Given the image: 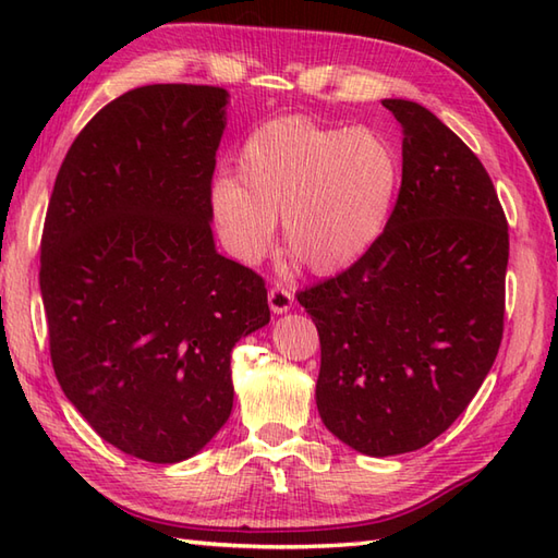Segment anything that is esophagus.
I'll use <instances>...</instances> for the list:
<instances>
[{"mask_svg": "<svg viewBox=\"0 0 558 558\" xmlns=\"http://www.w3.org/2000/svg\"><path fill=\"white\" fill-rule=\"evenodd\" d=\"M292 302H294V298H292V292L286 286H272L268 290V304H270L272 314L290 312L292 310Z\"/></svg>", "mask_w": 558, "mask_h": 558, "instance_id": "1", "label": "esophagus"}]
</instances>
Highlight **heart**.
<instances>
[{"mask_svg": "<svg viewBox=\"0 0 558 558\" xmlns=\"http://www.w3.org/2000/svg\"><path fill=\"white\" fill-rule=\"evenodd\" d=\"M232 177L210 186V216L244 264L264 258L282 220L286 248L314 276H336L381 240L400 192V158L366 126H330L304 114L254 129Z\"/></svg>", "mask_w": 558, "mask_h": 558, "instance_id": "obj_1", "label": "heart"}]
</instances>
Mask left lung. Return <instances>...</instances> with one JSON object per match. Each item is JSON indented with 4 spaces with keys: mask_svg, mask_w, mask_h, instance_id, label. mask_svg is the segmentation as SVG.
<instances>
[{
    "mask_svg": "<svg viewBox=\"0 0 558 558\" xmlns=\"http://www.w3.org/2000/svg\"><path fill=\"white\" fill-rule=\"evenodd\" d=\"M402 182L381 240L298 292L316 324L326 429L386 458L426 446L487 378L504 336L508 222L480 158L426 108L390 98Z\"/></svg>",
    "mask_w": 558,
    "mask_h": 558,
    "instance_id": "obj_1",
    "label": "left lung"
}]
</instances>
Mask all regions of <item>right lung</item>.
Wrapping results in <instances>:
<instances>
[{
    "label": "right lung",
    "instance_id": "right-lung-1",
    "mask_svg": "<svg viewBox=\"0 0 558 558\" xmlns=\"http://www.w3.org/2000/svg\"><path fill=\"white\" fill-rule=\"evenodd\" d=\"M228 90L153 83L71 144L47 206L50 357L83 420L148 462L196 456L232 412L230 352L270 322L266 282L216 252L210 182Z\"/></svg>",
    "mask_w": 558,
    "mask_h": 558
}]
</instances>
